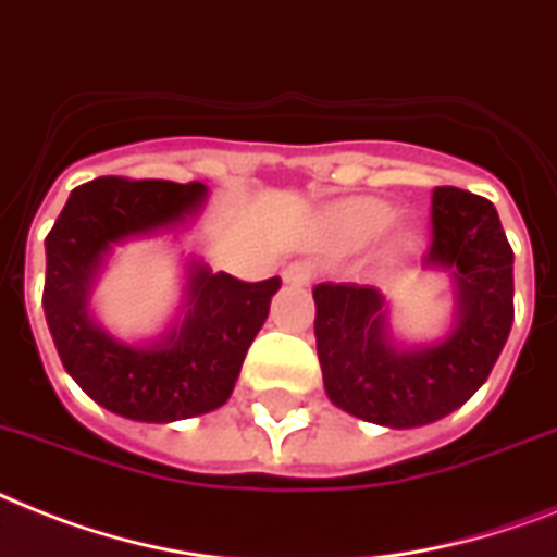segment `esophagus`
Listing matches in <instances>:
<instances>
[{
  "label": "esophagus",
  "instance_id": "obj_1",
  "mask_svg": "<svg viewBox=\"0 0 557 557\" xmlns=\"http://www.w3.org/2000/svg\"><path fill=\"white\" fill-rule=\"evenodd\" d=\"M311 277H314V265L311 263H292L283 271V280L288 286H309Z\"/></svg>",
  "mask_w": 557,
  "mask_h": 557
}]
</instances>
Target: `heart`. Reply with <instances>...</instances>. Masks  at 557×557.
I'll list each match as a JSON object with an SVG mask.
<instances>
[{
	"label": "heart",
	"mask_w": 557,
	"mask_h": 557,
	"mask_svg": "<svg viewBox=\"0 0 557 557\" xmlns=\"http://www.w3.org/2000/svg\"><path fill=\"white\" fill-rule=\"evenodd\" d=\"M395 220V208L383 200H357L341 211L343 234L355 243H369L381 237Z\"/></svg>",
	"instance_id": "obj_1"
}]
</instances>
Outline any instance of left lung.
Returning <instances> with one entry per match:
<instances>
[{
    "label": "left lung",
    "instance_id": "8db88e82",
    "mask_svg": "<svg viewBox=\"0 0 557 557\" xmlns=\"http://www.w3.org/2000/svg\"><path fill=\"white\" fill-rule=\"evenodd\" d=\"M512 263L490 200L435 188L423 271L449 277V329L437 341L406 343L381 288L320 283L314 337L329 400L388 429L426 426L460 409L486 383L512 329Z\"/></svg>",
    "mask_w": 557,
    "mask_h": 557
}]
</instances>
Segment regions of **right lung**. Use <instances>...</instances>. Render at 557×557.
<instances>
[{"mask_svg":"<svg viewBox=\"0 0 557 557\" xmlns=\"http://www.w3.org/2000/svg\"><path fill=\"white\" fill-rule=\"evenodd\" d=\"M208 202L202 183L99 176L71 191L45 239L42 309L65 372L90 400L139 423H174L232 397L280 280L243 283L183 257V297L151 337L125 341L99 323L90 297L120 248L180 239Z\"/></svg>","mask_w":557,"mask_h":557,"instance_id":"obj_1","label":"right lung"}]
</instances>
